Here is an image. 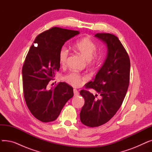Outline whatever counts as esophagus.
<instances>
[{
	"instance_id": "esophagus-1",
	"label": "esophagus",
	"mask_w": 152,
	"mask_h": 152,
	"mask_svg": "<svg viewBox=\"0 0 152 152\" xmlns=\"http://www.w3.org/2000/svg\"><path fill=\"white\" fill-rule=\"evenodd\" d=\"M73 92H74V95H75V96H77V95L79 94V91L77 90V89H74L73 90Z\"/></svg>"
}]
</instances>
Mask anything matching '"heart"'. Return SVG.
Here are the masks:
<instances>
[{"label":"heart","instance_id":"b5f03b06","mask_svg":"<svg viewBox=\"0 0 152 152\" xmlns=\"http://www.w3.org/2000/svg\"><path fill=\"white\" fill-rule=\"evenodd\" d=\"M76 51L80 53L86 59L87 64L90 66H94L97 64L99 60L95 53L97 52V46L89 37H83L78 40L73 45ZM69 55V50L66 47H61L58 53V60L61 65L66 64ZM85 77L77 73H71L64 77V79L69 84L73 86H78L81 84L82 80Z\"/></svg>","mask_w":152,"mask_h":152}]
</instances>
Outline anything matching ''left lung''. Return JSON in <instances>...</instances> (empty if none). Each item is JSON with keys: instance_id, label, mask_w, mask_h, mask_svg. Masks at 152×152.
<instances>
[{"instance_id": "8db88e82", "label": "left lung", "mask_w": 152, "mask_h": 152, "mask_svg": "<svg viewBox=\"0 0 152 152\" xmlns=\"http://www.w3.org/2000/svg\"><path fill=\"white\" fill-rule=\"evenodd\" d=\"M95 37L107 44V55L94 80L85 86L94 89L97 94L80 91L85 100L81 121L91 127L105 124L116 114L124 99L130 79V59L119 39L110 33H97Z\"/></svg>"}]
</instances>
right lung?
<instances>
[{"label":"right lung","mask_w":152,"mask_h":152,"mask_svg":"<svg viewBox=\"0 0 152 152\" xmlns=\"http://www.w3.org/2000/svg\"><path fill=\"white\" fill-rule=\"evenodd\" d=\"M77 31L53 27L39 34L31 46L22 68L24 97L30 112L44 123L55 121L67 101L73 97V87L64 82L47 89L59 71L58 53Z\"/></svg>","instance_id":"add662e5"}]
</instances>
